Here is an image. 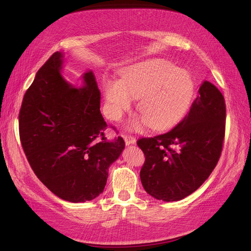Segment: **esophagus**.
<instances>
[{"instance_id": "1", "label": "esophagus", "mask_w": 251, "mask_h": 251, "mask_svg": "<svg viewBox=\"0 0 251 251\" xmlns=\"http://www.w3.org/2000/svg\"><path fill=\"white\" fill-rule=\"evenodd\" d=\"M124 139L126 141V146H130V144H134L136 142V138L134 137V136H131V135H127V134H125L124 136Z\"/></svg>"}]
</instances>
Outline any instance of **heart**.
I'll use <instances>...</instances> for the list:
<instances>
[{"instance_id": "heart-1", "label": "heart", "mask_w": 251, "mask_h": 251, "mask_svg": "<svg viewBox=\"0 0 251 251\" xmlns=\"http://www.w3.org/2000/svg\"><path fill=\"white\" fill-rule=\"evenodd\" d=\"M195 82L187 71L163 59H151L126 69L120 80L104 85L107 114L118 120L139 98L138 112L150 127L164 130L184 116L193 100ZM139 123L133 124L138 126Z\"/></svg>"}]
</instances>
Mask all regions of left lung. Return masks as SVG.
<instances>
[{"instance_id": "left-lung-1", "label": "left lung", "mask_w": 251, "mask_h": 251, "mask_svg": "<svg viewBox=\"0 0 251 251\" xmlns=\"http://www.w3.org/2000/svg\"><path fill=\"white\" fill-rule=\"evenodd\" d=\"M226 105L222 93L204 81L188 114L171 131L140 138L146 160L140 179L146 192L166 202L197 191L214 171L223 149Z\"/></svg>"}]
</instances>
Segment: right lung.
I'll return each mask as SVG.
<instances>
[{
    "mask_svg": "<svg viewBox=\"0 0 251 251\" xmlns=\"http://www.w3.org/2000/svg\"><path fill=\"white\" fill-rule=\"evenodd\" d=\"M63 54L55 52L37 71L23 98L19 131L32 171L60 199L79 203L100 196L109 166L125 149L123 137H104L100 91L92 72L82 88L60 74Z\"/></svg>",
    "mask_w": 251,
    "mask_h": 251,
    "instance_id": "right-lung-1",
    "label": "right lung"
}]
</instances>
